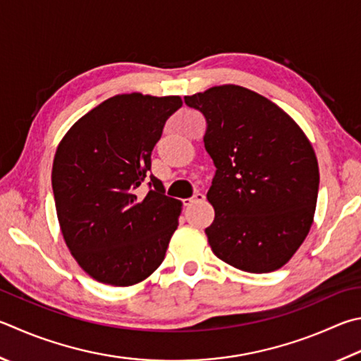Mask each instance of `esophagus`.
<instances>
[{
  "instance_id": "esophagus-1",
  "label": "esophagus",
  "mask_w": 361,
  "mask_h": 361,
  "mask_svg": "<svg viewBox=\"0 0 361 361\" xmlns=\"http://www.w3.org/2000/svg\"><path fill=\"white\" fill-rule=\"evenodd\" d=\"M202 202H205V194L195 192L191 199H186V200H185V207L189 208V207L195 205V203H202Z\"/></svg>"
}]
</instances>
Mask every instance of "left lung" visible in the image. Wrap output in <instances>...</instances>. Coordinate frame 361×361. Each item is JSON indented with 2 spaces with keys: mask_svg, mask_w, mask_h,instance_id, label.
Listing matches in <instances>:
<instances>
[{
  "mask_svg": "<svg viewBox=\"0 0 361 361\" xmlns=\"http://www.w3.org/2000/svg\"><path fill=\"white\" fill-rule=\"evenodd\" d=\"M207 120L203 143L216 173L205 228L216 257L247 273L286 265L310 232L319 166L303 130L270 99L238 85L185 96Z\"/></svg>",
  "mask_w": 361,
  "mask_h": 361,
  "instance_id": "8db88e82",
  "label": "left lung"
}]
</instances>
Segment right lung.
Instances as JSON below:
<instances>
[{
    "instance_id": "right-lung-1",
    "label": "right lung",
    "mask_w": 361,
    "mask_h": 361,
    "mask_svg": "<svg viewBox=\"0 0 361 361\" xmlns=\"http://www.w3.org/2000/svg\"><path fill=\"white\" fill-rule=\"evenodd\" d=\"M180 96L118 94L83 115L56 148L51 169L64 241L85 271L126 287L158 268L178 226L180 200L166 195L152 152ZM149 192L136 194L143 179Z\"/></svg>"
}]
</instances>
